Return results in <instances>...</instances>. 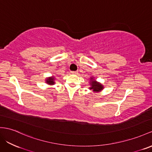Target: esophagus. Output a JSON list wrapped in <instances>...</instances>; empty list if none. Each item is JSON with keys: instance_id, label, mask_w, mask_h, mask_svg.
Returning a JSON list of instances; mask_svg holds the SVG:
<instances>
[{"instance_id": "esophagus-1", "label": "esophagus", "mask_w": 152, "mask_h": 152, "mask_svg": "<svg viewBox=\"0 0 152 152\" xmlns=\"http://www.w3.org/2000/svg\"><path fill=\"white\" fill-rule=\"evenodd\" d=\"M72 74H74V75H77V73H78V72L77 71H72V72H71Z\"/></svg>"}]
</instances>
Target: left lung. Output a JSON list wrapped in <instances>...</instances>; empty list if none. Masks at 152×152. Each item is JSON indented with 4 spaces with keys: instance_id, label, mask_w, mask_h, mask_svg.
Here are the masks:
<instances>
[{
    "instance_id": "1",
    "label": "left lung",
    "mask_w": 152,
    "mask_h": 152,
    "mask_svg": "<svg viewBox=\"0 0 152 152\" xmlns=\"http://www.w3.org/2000/svg\"><path fill=\"white\" fill-rule=\"evenodd\" d=\"M89 84H90L91 87H88V88L90 89V90H92L93 92H102L104 88L103 85L101 83L98 82V81H97L94 79V77H93V76L90 77V81H89Z\"/></svg>"
}]
</instances>
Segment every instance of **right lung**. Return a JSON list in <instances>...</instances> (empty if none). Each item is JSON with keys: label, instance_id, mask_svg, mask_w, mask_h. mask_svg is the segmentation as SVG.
<instances>
[{"label": "right lung", "instance_id": "1", "mask_svg": "<svg viewBox=\"0 0 152 152\" xmlns=\"http://www.w3.org/2000/svg\"><path fill=\"white\" fill-rule=\"evenodd\" d=\"M55 80H56V77L55 76H50V77H48L47 78H45V83L49 85H53L55 84Z\"/></svg>", "mask_w": 152, "mask_h": 152}]
</instances>
